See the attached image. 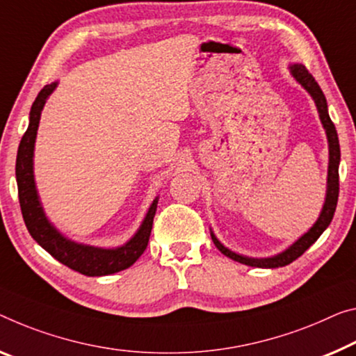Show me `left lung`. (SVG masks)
Masks as SVG:
<instances>
[{
  "label": "left lung",
  "instance_id": "1",
  "mask_svg": "<svg viewBox=\"0 0 356 356\" xmlns=\"http://www.w3.org/2000/svg\"><path fill=\"white\" fill-rule=\"evenodd\" d=\"M291 73L294 78L298 79L299 84H302L305 90L309 92L316 103L318 108L321 124L326 130L327 135V143H330V168H327V191H326V200L321 210V215L318 221L314 224V227L310 229L307 234H304L296 243H293L286 251L273 256V258H264V259H254L247 258V256H240L234 251L227 250L222 243H220L215 235L211 234L213 243L216 245V248L221 251L222 254H226L227 258H231L237 262H242L245 266L251 267H264V269H275V267H283L291 264L293 261H296L300 254H304V251L310 248L314 245L321 234L325 232V229L330 226L334 216L336 207H337V197H339V162H341V147H339V138L334 124H332L330 114H327V105L323 90L320 89L318 83H316L314 76L309 73V70L302 67V65H293Z\"/></svg>",
  "mask_w": 356,
  "mask_h": 356
}]
</instances>
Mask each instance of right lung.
Instances as JSON below:
<instances>
[{
	"mask_svg": "<svg viewBox=\"0 0 356 356\" xmlns=\"http://www.w3.org/2000/svg\"><path fill=\"white\" fill-rule=\"evenodd\" d=\"M56 83H52L42 87L36 100L33 102L29 129L22 136L19 145L17 161H15V178H17L22 216H24L25 226L29 229L31 237L49 254L70 267V269L87 277H100L109 275V273L114 272H121L132 266L143 254V251L147 247L152 229V220H154L157 209V199L152 202L140 231L135 234V237L129 243H125L121 248L103 250L87 247V245L70 242V240L62 237L57 232V229L44 216L42 207L40 200H38L35 179H33V147H35L38 125H40L42 106H44L47 97L56 89Z\"/></svg>",
	"mask_w": 356,
	"mask_h": 356,
	"instance_id": "add662e5",
	"label": "right lung"
}]
</instances>
